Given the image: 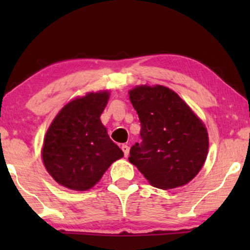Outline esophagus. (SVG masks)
<instances>
[{
  "label": "esophagus",
  "mask_w": 250,
  "mask_h": 250,
  "mask_svg": "<svg viewBox=\"0 0 250 250\" xmlns=\"http://www.w3.org/2000/svg\"><path fill=\"white\" fill-rule=\"evenodd\" d=\"M122 150H123V152H124V156L127 157L128 153H129V146L127 145H123Z\"/></svg>",
  "instance_id": "obj_1"
}]
</instances>
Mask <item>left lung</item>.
<instances>
[{"label": "left lung", "instance_id": "left-lung-1", "mask_svg": "<svg viewBox=\"0 0 250 250\" xmlns=\"http://www.w3.org/2000/svg\"><path fill=\"white\" fill-rule=\"evenodd\" d=\"M129 100L141 123V142L129 150V163L158 189L182 187L199 173L208 152L203 122L168 87L138 86Z\"/></svg>", "mask_w": 250, "mask_h": 250}]
</instances>
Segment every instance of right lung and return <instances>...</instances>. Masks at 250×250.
<instances>
[{
    "instance_id": "obj_1",
    "label": "right lung",
    "mask_w": 250,
    "mask_h": 250,
    "mask_svg": "<svg viewBox=\"0 0 250 250\" xmlns=\"http://www.w3.org/2000/svg\"><path fill=\"white\" fill-rule=\"evenodd\" d=\"M108 99V92L75 99L61 109L47 129L43 163L62 187L77 191L91 189L108 167L124 156L100 121Z\"/></svg>"
}]
</instances>
